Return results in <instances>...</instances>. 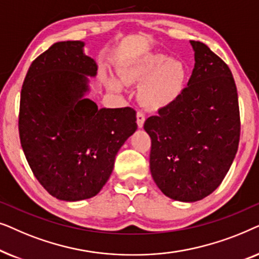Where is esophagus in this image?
<instances>
[{"label":"esophagus","mask_w":259,"mask_h":259,"mask_svg":"<svg viewBox=\"0 0 259 259\" xmlns=\"http://www.w3.org/2000/svg\"><path fill=\"white\" fill-rule=\"evenodd\" d=\"M145 113L143 111H138L137 112V123H138V127H143L144 126V122H145Z\"/></svg>","instance_id":"obj_1"}]
</instances>
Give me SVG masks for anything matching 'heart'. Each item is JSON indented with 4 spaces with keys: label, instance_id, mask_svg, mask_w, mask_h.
Masks as SVG:
<instances>
[{
    "label": "heart",
    "instance_id": "b5f03b06",
    "mask_svg": "<svg viewBox=\"0 0 259 259\" xmlns=\"http://www.w3.org/2000/svg\"><path fill=\"white\" fill-rule=\"evenodd\" d=\"M125 82L144 81L139 90V99L145 107L158 109L172 104L182 94L186 81L183 63L162 54H144L126 63L122 70ZM109 87L120 91L122 84L115 77L108 81Z\"/></svg>",
    "mask_w": 259,
    "mask_h": 259
}]
</instances>
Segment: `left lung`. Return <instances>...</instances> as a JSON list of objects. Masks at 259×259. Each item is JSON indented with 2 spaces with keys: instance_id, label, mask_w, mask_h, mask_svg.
<instances>
[{
  "instance_id": "obj_1",
  "label": "left lung",
  "mask_w": 259,
  "mask_h": 259,
  "mask_svg": "<svg viewBox=\"0 0 259 259\" xmlns=\"http://www.w3.org/2000/svg\"><path fill=\"white\" fill-rule=\"evenodd\" d=\"M194 68L172 104L150 116V168L161 192L175 200L197 201L224 179L238 150V94L229 66L206 45L191 41Z\"/></svg>"
}]
</instances>
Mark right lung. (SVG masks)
<instances>
[{
    "instance_id": "add662e5",
    "label": "right lung",
    "mask_w": 259,
    "mask_h": 259,
    "mask_svg": "<svg viewBox=\"0 0 259 259\" xmlns=\"http://www.w3.org/2000/svg\"><path fill=\"white\" fill-rule=\"evenodd\" d=\"M83 42H56L31 62L20 99L19 133L35 178L49 194L76 201L94 197L113 171L119 148L137 130L132 107L101 108L87 77L97 63Z\"/></svg>"
}]
</instances>
